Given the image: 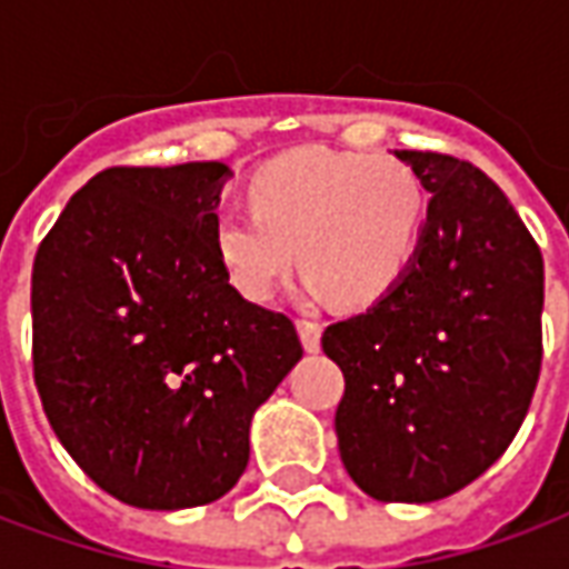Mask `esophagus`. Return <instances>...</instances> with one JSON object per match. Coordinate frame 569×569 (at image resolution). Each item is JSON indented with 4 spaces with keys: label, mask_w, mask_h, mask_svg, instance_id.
Returning <instances> with one entry per match:
<instances>
[{
    "label": "esophagus",
    "mask_w": 569,
    "mask_h": 569,
    "mask_svg": "<svg viewBox=\"0 0 569 569\" xmlns=\"http://www.w3.org/2000/svg\"><path fill=\"white\" fill-rule=\"evenodd\" d=\"M298 335H301V345L308 353H317L320 350L322 326L317 320H298Z\"/></svg>",
    "instance_id": "esophagus-1"
}]
</instances>
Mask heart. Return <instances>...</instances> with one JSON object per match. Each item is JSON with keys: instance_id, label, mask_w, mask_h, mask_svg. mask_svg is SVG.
Masks as SVG:
<instances>
[{"instance_id": "1", "label": "heart", "mask_w": 569, "mask_h": 569, "mask_svg": "<svg viewBox=\"0 0 569 569\" xmlns=\"http://www.w3.org/2000/svg\"><path fill=\"white\" fill-rule=\"evenodd\" d=\"M249 203L212 224L216 256L249 301L273 298L298 249L310 298L371 305L406 277L427 222V191L406 161L322 146L261 163Z\"/></svg>"}]
</instances>
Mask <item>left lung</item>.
Returning a JSON list of instances; mask_svg holds the SVG:
<instances>
[{"mask_svg":"<svg viewBox=\"0 0 569 569\" xmlns=\"http://www.w3.org/2000/svg\"><path fill=\"white\" fill-rule=\"evenodd\" d=\"M427 188L418 256L393 292L332 322L345 469L381 502H432L509 448L542 366V252L493 179L439 151H396Z\"/></svg>","mask_w":569,"mask_h":569,"instance_id":"1","label":"left lung"}]
</instances>
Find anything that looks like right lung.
<instances>
[{
	"mask_svg": "<svg viewBox=\"0 0 569 569\" xmlns=\"http://www.w3.org/2000/svg\"><path fill=\"white\" fill-rule=\"evenodd\" d=\"M231 170L109 167L32 261V375L69 457L137 509L224 497L249 423L301 359L292 320L228 283L212 243Z\"/></svg>",
	"mask_w": 569,
	"mask_h": 569,
	"instance_id": "1",
	"label": "right lung"
}]
</instances>
